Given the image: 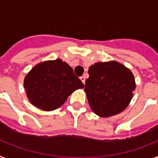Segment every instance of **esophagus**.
Here are the masks:
<instances>
[{"label":"esophagus","mask_w":158,"mask_h":158,"mask_svg":"<svg viewBox=\"0 0 158 158\" xmlns=\"http://www.w3.org/2000/svg\"><path fill=\"white\" fill-rule=\"evenodd\" d=\"M80 79H81V81H82V83H83V84H85V77L84 76H82V77H80Z\"/></svg>","instance_id":"34e87169"}]
</instances>
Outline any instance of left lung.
Returning <instances> with one entry per match:
<instances>
[{
  "label": "left lung",
  "mask_w": 158,
  "mask_h": 158,
  "mask_svg": "<svg viewBox=\"0 0 158 158\" xmlns=\"http://www.w3.org/2000/svg\"><path fill=\"white\" fill-rule=\"evenodd\" d=\"M85 92L91 110L107 118L124 110L133 97L135 81L128 68L117 61L98 62L89 68Z\"/></svg>",
  "instance_id": "obj_1"
}]
</instances>
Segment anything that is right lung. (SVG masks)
I'll return each mask as SVG.
<instances>
[{"label": "right lung", "mask_w": 158, "mask_h": 158, "mask_svg": "<svg viewBox=\"0 0 158 158\" xmlns=\"http://www.w3.org/2000/svg\"><path fill=\"white\" fill-rule=\"evenodd\" d=\"M24 88L32 105L52 111L63 105L74 91L84 88V85L69 65L56 59L32 68L25 77Z\"/></svg>", "instance_id": "right-lung-1"}]
</instances>
